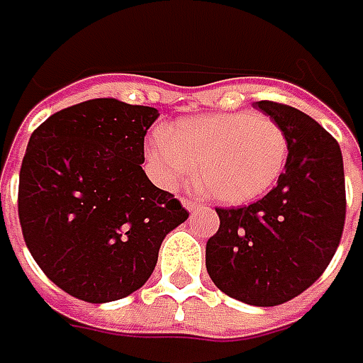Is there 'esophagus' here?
<instances>
[{
    "instance_id": "1",
    "label": "esophagus",
    "mask_w": 363,
    "mask_h": 363,
    "mask_svg": "<svg viewBox=\"0 0 363 363\" xmlns=\"http://www.w3.org/2000/svg\"><path fill=\"white\" fill-rule=\"evenodd\" d=\"M182 203H184V208L186 210H189V212H194V210H198V208H202L198 202H191V200H182Z\"/></svg>"
}]
</instances>
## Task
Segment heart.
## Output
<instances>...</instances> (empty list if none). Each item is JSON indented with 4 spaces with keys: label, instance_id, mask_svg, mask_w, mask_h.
Segmentation results:
<instances>
[{
    "label": "heart",
    "instance_id": "b5f03b06",
    "mask_svg": "<svg viewBox=\"0 0 363 363\" xmlns=\"http://www.w3.org/2000/svg\"><path fill=\"white\" fill-rule=\"evenodd\" d=\"M147 160L160 182L175 188L196 174L212 202L240 206L260 198L285 167V131L271 117L255 113H214L172 125L153 137Z\"/></svg>",
    "mask_w": 363,
    "mask_h": 363
}]
</instances>
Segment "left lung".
I'll return each instance as SVG.
<instances>
[{
	"mask_svg": "<svg viewBox=\"0 0 363 363\" xmlns=\"http://www.w3.org/2000/svg\"><path fill=\"white\" fill-rule=\"evenodd\" d=\"M255 106L285 131V172L262 200L218 208L220 228L206 244V269L232 299L274 307L313 285L340 246L343 157L337 141L299 108L271 101Z\"/></svg>",
	"mask_w": 363,
	"mask_h": 363,
	"instance_id": "left-lung-1",
	"label": "left lung"
}]
</instances>
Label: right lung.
I'll return each mask as SVG.
<instances>
[{
	"mask_svg": "<svg viewBox=\"0 0 363 363\" xmlns=\"http://www.w3.org/2000/svg\"><path fill=\"white\" fill-rule=\"evenodd\" d=\"M157 108L92 99L46 119L20 169L18 214L28 250L54 285L108 303L145 285L163 238L188 220L141 163Z\"/></svg>",
	"mask_w": 363,
	"mask_h": 363,
	"instance_id": "add662e5",
	"label": "right lung"
}]
</instances>
